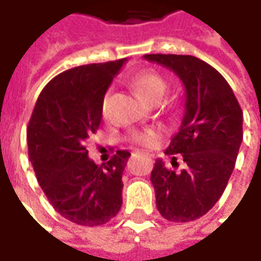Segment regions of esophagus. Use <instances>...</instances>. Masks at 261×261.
I'll use <instances>...</instances> for the list:
<instances>
[{
  "instance_id": "obj_1",
  "label": "esophagus",
  "mask_w": 261,
  "mask_h": 261,
  "mask_svg": "<svg viewBox=\"0 0 261 261\" xmlns=\"http://www.w3.org/2000/svg\"><path fill=\"white\" fill-rule=\"evenodd\" d=\"M136 153H141V155H149V153H145L144 151H137Z\"/></svg>"
}]
</instances>
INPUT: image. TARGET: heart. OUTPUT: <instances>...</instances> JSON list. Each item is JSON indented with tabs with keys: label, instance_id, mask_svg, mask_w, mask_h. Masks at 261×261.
Listing matches in <instances>:
<instances>
[{
	"label": "heart",
	"instance_id": "b5f03b06",
	"mask_svg": "<svg viewBox=\"0 0 261 261\" xmlns=\"http://www.w3.org/2000/svg\"><path fill=\"white\" fill-rule=\"evenodd\" d=\"M131 86L136 89V92L140 96L149 103H156L161 100L166 91V81L162 75L152 71V69H144L131 76ZM109 96H105L102 102V113H106L108 109ZM158 140V131L153 128H148L144 131H137L133 133L131 141L144 145V147H152Z\"/></svg>",
	"mask_w": 261,
	"mask_h": 261
}]
</instances>
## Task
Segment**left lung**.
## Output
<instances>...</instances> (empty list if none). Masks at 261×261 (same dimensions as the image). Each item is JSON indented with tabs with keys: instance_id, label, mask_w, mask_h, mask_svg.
<instances>
[{
	"instance_id": "8db88e82",
	"label": "left lung",
	"mask_w": 261,
	"mask_h": 261,
	"mask_svg": "<svg viewBox=\"0 0 261 261\" xmlns=\"http://www.w3.org/2000/svg\"><path fill=\"white\" fill-rule=\"evenodd\" d=\"M144 59L172 69L186 89L179 133L165 151L177 166L156 159L151 172L156 208L172 222H189L207 214L228 185L243 140V113L229 84L217 69L193 56L145 54Z\"/></svg>"
}]
</instances>
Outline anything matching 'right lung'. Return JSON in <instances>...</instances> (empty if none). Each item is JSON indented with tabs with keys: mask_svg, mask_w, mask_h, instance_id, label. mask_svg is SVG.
<instances>
[{
	"mask_svg": "<svg viewBox=\"0 0 261 261\" xmlns=\"http://www.w3.org/2000/svg\"><path fill=\"white\" fill-rule=\"evenodd\" d=\"M125 59L67 69L43 88L28 125V149L37 181L54 210L74 224L97 226L123 204L128 151L108 164L88 156L86 140L102 120V102Z\"/></svg>",
	"mask_w": 261,
	"mask_h": 261,
	"instance_id": "add662e5",
	"label": "right lung"
}]
</instances>
